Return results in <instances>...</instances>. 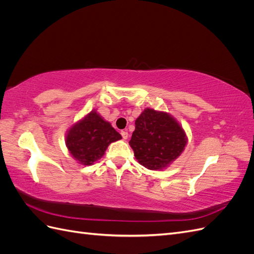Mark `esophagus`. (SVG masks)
Here are the masks:
<instances>
[{"instance_id": "obj_1", "label": "esophagus", "mask_w": 254, "mask_h": 254, "mask_svg": "<svg viewBox=\"0 0 254 254\" xmlns=\"http://www.w3.org/2000/svg\"><path fill=\"white\" fill-rule=\"evenodd\" d=\"M121 134H122L123 139H124V140H127V139H128V132H127V131H122Z\"/></svg>"}]
</instances>
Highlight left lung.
<instances>
[{
  "instance_id": "left-lung-1",
  "label": "left lung",
  "mask_w": 254,
  "mask_h": 254,
  "mask_svg": "<svg viewBox=\"0 0 254 254\" xmlns=\"http://www.w3.org/2000/svg\"><path fill=\"white\" fill-rule=\"evenodd\" d=\"M188 136L171 114L146 108L135 120L130 147L141 165L150 171H162L183 152Z\"/></svg>"
}]
</instances>
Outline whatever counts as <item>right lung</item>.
Segmentation results:
<instances>
[{
    "instance_id": "1",
    "label": "right lung",
    "mask_w": 254,
    "mask_h": 254,
    "mask_svg": "<svg viewBox=\"0 0 254 254\" xmlns=\"http://www.w3.org/2000/svg\"><path fill=\"white\" fill-rule=\"evenodd\" d=\"M122 139V135L102 115L92 110L73 124L65 134V145L71 156L79 164L89 166L101 159L108 146Z\"/></svg>"
}]
</instances>
